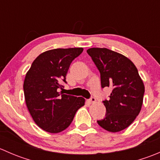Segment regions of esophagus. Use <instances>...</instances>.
I'll return each mask as SVG.
<instances>
[{"mask_svg":"<svg viewBox=\"0 0 160 160\" xmlns=\"http://www.w3.org/2000/svg\"><path fill=\"white\" fill-rule=\"evenodd\" d=\"M89 101H90V102L91 103V104H94V103H96V101H96V98H93V97H91Z\"/></svg>","mask_w":160,"mask_h":160,"instance_id":"34e87169","label":"esophagus"}]
</instances>
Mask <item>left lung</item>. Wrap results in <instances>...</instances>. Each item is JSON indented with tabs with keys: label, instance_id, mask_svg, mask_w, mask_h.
Returning <instances> with one entry per match:
<instances>
[{
	"label": "left lung",
	"instance_id": "1",
	"mask_svg": "<svg viewBox=\"0 0 160 160\" xmlns=\"http://www.w3.org/2000/svg\"><path fill=\"white\" fill-rule=\"evenodd\" d=\"M87 52L101 73V88H112L110 99L103 101L105 118L98 125L111 132L128 128L141 111L145 87L135 64L128 58L106 48H90Z\"/></svg>",
	"mask_w": 160,
	"mask_h": 160
}]
</instances>
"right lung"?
Wrapping results in <instances>:
<instances>
[{
  "label": "right lung",
  "mask_w": 160,
  "mask_h": 160,
  "mask_svg": "<svg viewBox=\"0 0 160 160\" xmlns=\"http://www.w3.org/2000/svg\"><path fill=\"white\" fill-rule=\"evenodd\" d=\"M83 48L55 49L40 54L27 72L23 89L25 103L34 122L49 133L68 128L85 99L59 93L66 76Z\"/></svg>",
  "instance_id": "1"
}]
</instances>
